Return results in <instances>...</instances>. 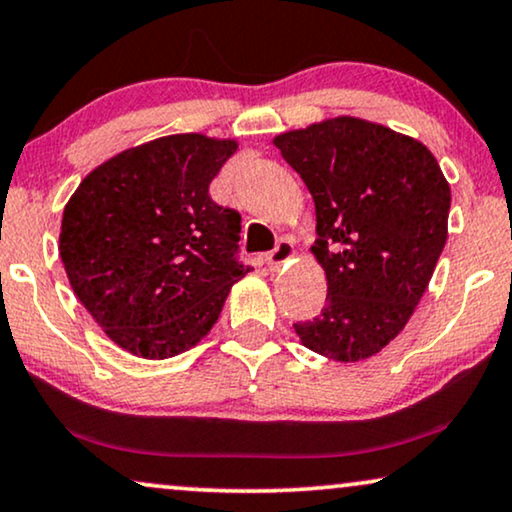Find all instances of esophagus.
<instances>
[{"mask_svg": "<svg viewBox=\"0 0 512 512\" xmlns=\"http://www.w3.org/2000/svg\"><path fill=\"white\" fill-rule=\"evenodd\" d=\"M292 255H295V245H292L288 238H283V241H278L276 248L267 255V264L276 271V269H281Z\"/></svg>", "mask_w": 512, "mask_h": 512, "instance_id": "1", "label": "esophagus"}]
</instances>
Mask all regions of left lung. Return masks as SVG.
<instances>
[{
  "label": "left lung",
  "instance_id": "8db88e82",
  "mask_svg": "<svg viewBox=\"0 0 512 512\" xmlns=\"http://www.w3.org/2000/svg\"><path fill=\"white\" fill-rule=\"evenodd\" d=\"M274 145L316 203L311 252L327 281L318 316L295 323L299 342L337 363L377 356L431 283L449 182L426 145L358 117L285 131Z\"/></svg>",
  "mask_w": 512,
  "mask_h": 512
}]
</instances>
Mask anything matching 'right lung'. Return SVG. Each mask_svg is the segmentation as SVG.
I'll return each mask as SVG.
<instances>
[{"label":"right lung","instance_id":"add662e5","mask_svg":"<svg viewBox=\"0 0 512 512\" xmlns=\"http://www.w3.org/2000/svg\"><path fill=\"white\" fill-rule=\"evenodd\" d=\"M236 149L203 133L149 140L93 168L67 201L60 260L119 349L147 360L189 351L250 271L234 257L241 215L208 194Z\"/></svg>","mask_w":512,"mask_h":512}]
</instances>
